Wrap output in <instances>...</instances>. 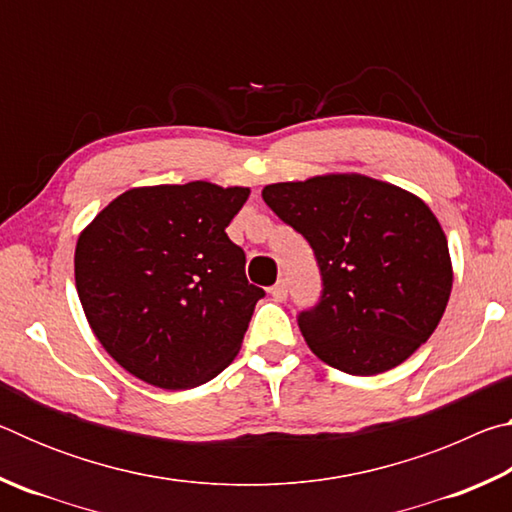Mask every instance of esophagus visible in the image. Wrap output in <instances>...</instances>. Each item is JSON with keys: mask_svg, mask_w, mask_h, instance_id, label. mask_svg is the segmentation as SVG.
Wrapping results in <instances>:
<instances>
[{"mask_svg": "<svg viewBox=\"0 0 512 512\" xmlns=\"http://www.w3.org/2000/svg\"><path fill=\"white\" fill-rule=\"evenodd\" d=\"M271 296H273L275 300H284V298H287V282L280 280V282L275 284V287H271Z\"/></svg>", "mask_w": 512, "mask_h": 512, "instance_id": "34e87169", "label": "esophagus"}]
</instances>
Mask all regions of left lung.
Segmentation results:
<instances>
[{"label":"left lung","mask_w":512,"mask_h":512,"mask_svg":"<svg viewBox=\"0 0 512 512\" xmlns=\"http://www.w3.org/2000/svg\"><path fill=\"white\" fill-rule=\"evenodd\" d=\"M262 198L316 253L323 296L298 325L320 361L379 375L429 339L454 268L443 225L420 196L361 173H325L266 185Z\"/></svg>","instance_id":"8db88e82"}]
</instances>
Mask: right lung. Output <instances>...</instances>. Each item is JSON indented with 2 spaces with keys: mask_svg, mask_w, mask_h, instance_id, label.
<instances>
[{
  "mask_svg": "<svg viewBox=\"0 0 512 512\" xmlns=\"http://www.w3.org/2000/svg\"><path fill=\"white\" fill-rule=\"evenodd\" d=\"M248 196L207 180L133 187L81 230L74 277L85 318L137 379L187 391L237 357L264 296L225 235Z\"/></svg>",
  "mask_w": 512,
  "mask_h": 512,
  "instance_id": "obj_1",
  "label": "right lung"
}]
</instances>
